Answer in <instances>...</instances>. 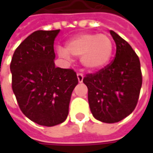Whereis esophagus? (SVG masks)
<instances>
[{"mask_svg":"<svg viewBox=\"0 0 153 153\" xmlns=\"http://www.w3.org/2000/svg\"><path fill=\"white\" fill-rule=\"evenodd\" d=\"M77 79L79 82H82L83 81V75L82 73H77Z\"/></svg>","mask_w":153,"mask_h":153,"instance_id":"esophagus-1","label":"esophagus"}]
</instances>
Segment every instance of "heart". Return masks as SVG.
<instances>
[{
    "instance_id": "1",
    "label": "heart",
    "mask_w": 153,
    "mask_h": 153,
    "mask_svg": "<svg viewBox=\"0 0 153 153\" xmlns=\"http://www.w3.org/2000/svg\"><path fill=\"white\" fill-rule=\"evenodd\" d=\"M113 48V42L107 35L82 33L71 39L65 49L59 48L58 53L65 59H69L70 55L82 56L81 61L86 68L97 70L108 64Z\"/></svg>"
}]
</instances>
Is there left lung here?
<instances>
[{"label": "left lung", "instance_id": "1", "mask_svg": "<svg viewBox=\"0 0 153 153\" xmlns=\"http://www.w3.org/2000/svg\"><path fill=\"white\" fill-rule=\"evenodd\" d=\"M110 33L117 46L115 59L96 73L86 75L83 82L88 89V104L94 118L114 123L135 108L142 75L139 57L131 46L113 30Z\"/></svg>", "mask_w": 153, "mask_h": 153}]
</instances>
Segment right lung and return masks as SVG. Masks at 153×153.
Wrapping results in <instances>:
<instances>
[{
  "label": "right lung",
  "mask_w": 153,
  "mask_h": 153,
  "mask_svg": "<svg viewBox=\"0 0 153 153\" xmlns=\"http://www.w3.org/2000/svg\"><path fill=\"white\" fill-rule=\"evenodd\" d=\"M59 30H36L25 39L12 58V88L22 112L39 125L65 122L72 91L78 83L71 69L55 67L54 39Z\"/></svg>",
  "instance_id": "obj_1"
}]
</instances>
